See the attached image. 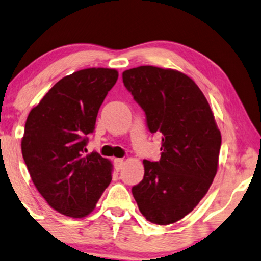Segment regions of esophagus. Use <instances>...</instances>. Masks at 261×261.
<instances>
[{
	"mask_svg": "<svg viewBox=\"0 0 261 261\" xmlns=\"http://www.w3.org/2000/svg\"><path fill=\"white\" fill-rule=\"evenodd\" d=\"M124 165V160L123 159H114V167H116L117 171H120L123 168Z\"/></svg>",
	"mask_w": 261,
	"mask_h": 261,
	"instance_id": "esophagus-1",
	"label": "esophagus"
}]
</instances>
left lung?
<instances>
[{"instance_id": "obj_1", "label": "left lung", "mask_w": 261, "mask_h": 261, "mask_svg": "<svg viewBox=\"0 0 261 261\" xmlns=\"http://www.w3.org/2000/svg\"><path fill=\"white\" fill-rule=\"evenodd\" d=\"M123 82L161 133V159L143 160L144 176L133 187L141 214L160 225L175 223L203 199L218 168L221 131L209 102L189 76L152 65L128 69Z\"/></svg>"}]
</instances>
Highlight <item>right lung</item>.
I'll use <instances>...</instances> for the list:
<instances>
[{
  "label": "right lung",
  "instance_id": "obj_1",
  "mask_svg": "<svg viewBox=\"0 0 261 261\" xmlns=\"http://www.w3.org/2000/svg\"><path fill=\"white\" fill-rule=\"evenodd\" d=\"M118 71L88 68L61 79L27 117L21 140L31 179L52 209L82 218L112 180L113 166L98 152L83 154L87 135Z\"/></svg>",
  "mask_w": 261,
  "mask_h": 261
}]
</instances>
